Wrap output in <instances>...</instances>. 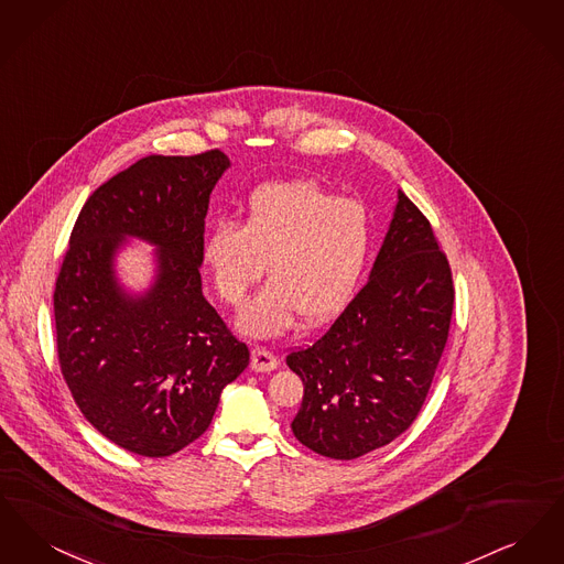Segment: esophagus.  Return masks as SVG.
Returning a JSON list of instances; mask_svg holds the SVG:
<instances>
[{"instance_id": "esophagus-1", "label": "esophagus", "mask_w": 564, "mask_h": 564, "mask_svg": "<svg viewBox=\"0 0 564 564\" xmlns=\"http://www.w3.org/2000/svg\"><path fill=\"white\" fill-rule=\"evenodd\" d=\"M279 366L276 357L270 350L256 347L251 350V370L253 372H272Z\"/></svg>"}]
</instances>
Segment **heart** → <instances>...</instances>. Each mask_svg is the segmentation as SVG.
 <instances>
[{
	"label": "heart",
	"mask_w": 564,
	"mask_h": 564,
	"mask_svg": "<svg viewBox=\"0 0 564 564\" xmlns=\"http://www.w3.org/2000/svg\"><path fill=\"white\" fill-rule=\"evenodd\" d=\"M375 249L368 207L308 180L256 189L241 224L219 221L203 242V260L217 295L241 306L260 281L269 283L242 311L237 325L251 338H274L297 317H336L357 292Z\"/></svg>",
	"instance_id": "obj_1"
}]
</instances>
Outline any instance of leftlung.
Wrapping results in <instances>:
<instances>
[{
  "instance_id": "1",
  "label": "left lung",
  "mask_w": 564,
  "mask_h": 564,
  "mask_svg": "<svg viewBox=\"0 0 564 564\" xmlns=\"http://www.w3.org/2000/svg\"><path fill=\"white\" fill-rule=\"evenodd\" d=\"M453 304L448 260L427 217L398 189L368 283L315 345L288 355L304 384L297 442L350 460L408 430L430 393Z\"/></svg>"
}]
</instances>
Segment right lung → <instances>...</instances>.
Masks as SVG:
<instances>
[{"mask_svg":"<svg viewBox=\"0 0 564 564\" xmlns=\"http://www.w3.org/2000/svg\"><path fill=\"white\" fill-rule=\"evenodd\" d=\"M230 169L224 152L148 156L82 207L54 288L56 350L86 421L134 455L169 456L212 425L249 350L203 295L209 196ZM155 247L141 293L117 276L128 241Z\"/></svg>","mask_w":564,"mask_h":564,"instance_id":"add662e5","label":"right lung"}]
</instances>
